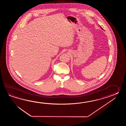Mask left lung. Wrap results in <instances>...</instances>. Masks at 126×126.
<instances>
[{"mask_svg": "<svg viewBox=\"0 0 126 126\" xmlns=\"http://www.w3.org/2000/svg\"><path fill=\"white\" fill-rule=\"evenodd\" d=\"M101 27V29H103V28H102V27Z\"/></svg>", "mask_w": 126, "mask_h": 126, "instance_id": "8db88e82", "label": "left lung"}]
</instances>
